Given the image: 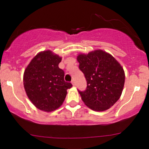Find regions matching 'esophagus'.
Wrapping results in <instances>:
<instances>
[{"instance_id":"34e87169","label":"esophagus","mask_w":149,"mask_h":149,"mask_svg":"<svg viewBox=\"0 0 149 149\" xmlns=\"http://www.w3.org/2000/svg\"><path fill=\"white\" fill-rule=\"evenodd\" d=\"M71 83H72L73 86H75V85H76V83H75V81H74V79H72V81H71Z\"/></svg>"}]
</instances>
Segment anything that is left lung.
<instances>
[{
    "label": "left lung",
    "mask_w": 149,
    "mask_h": 149,
    "mask_svg": "<svg viewBox=\"0 0 149 149\" xmlns=\"http://www.w3.org/2000/svg\"><path fill=\"white\" fill-rule=\"evenodd\" d=\"M77 60L87 81L85 90H79L82 100L93 111L109 109L119 99L123 91V68L111 55L102 50L80 54Z\"/></svg>",
    "instance_id": "8db88e82"
}]
</instances>
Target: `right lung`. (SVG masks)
<instances>
[{
	"mask_svg": "<svg viewBox=\"0 0 149 149\" xmlns=\"http://www.w3.org/2000/svg\"><path fill=\"white\" fill-rule=\"evenodd\" d=\"M62 60L51 51L36 55L26 68L24 86L28 98L38 109L46 112L60 107L72 85L64 81V71L59 68Z\"/></svg>",
	"mask_w": 149,
	"mask_h": 149,
	"instance_id": "right-lung-1",
	"label": "right lung"
}]
</instances>
